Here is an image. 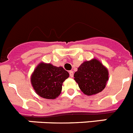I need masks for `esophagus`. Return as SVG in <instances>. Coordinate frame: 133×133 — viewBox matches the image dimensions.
Returning a JSON list of instances; mask_svg holds the SVG:
<instances>
[{
    "label": "esophagus",
    "mask_w": 133,
    "mask_h": 133,
    "mask_svg": "<svg viewBox=\"0 0 133 133\" xmlns=\"http://www.w3.org/2000/svg\"><path fill=\"white\" fill-rule=\"evenodd\" d=\"M69 75H70V77H73V75H74L73 71H72V70H70V71H69Z\"/></svg>",
    "instance_id": "1"
}]
</instances>
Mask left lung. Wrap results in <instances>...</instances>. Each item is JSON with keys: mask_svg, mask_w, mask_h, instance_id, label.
Returning <instances> with one entry per match:
<instances>
[{"mask_svg": "<svg viewBox=\"0 0 133 133\" xmlns=\"http://www.w3.org/2000/svg\"><path fill=\"white\" fill-rule=\"evenodd\" d=\"M75 81L81 91L91 96L101 92L109 81V70L97 58L83 62L74 74Z\"/></svg>", "mask_w": 133, "mask_h": 133, "instance_id": "obj_1", "label": "left lung"}]
</instances>
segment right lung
I'll return each mask as SVG.
<instances>
[{
  "instance_id": "add662e5",
  "label": "right lung",
  "mask_w": 133,
  "mask_h": 133,
  "mask_svg": "<svg viewBox=\"0 0 133 133\" xmlns=\"http://www.w3.org/2000/svg\"><path fill=\"white\" fill-rule=\"evenodd\" d=\"M69 73L62 66L41 62L34 70L30 83L35 92L46 99H55L61 93L62 86Z\"/></svg>"
}]
</instances>
